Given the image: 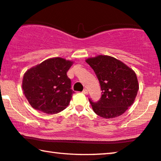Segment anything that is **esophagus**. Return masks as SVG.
Returning a JSON list of instances; mask_svg holds the SVG:
<instances>
[{
  "label": "esophagus",
  "instance_id": "34e87169",
  "mask_svg": "<svg viewBox=\"0 0 161 161\" xmlns=\"http://www.w3.org/2000/svg\"><path fill=\"white\" fill-rule=\"evenodd\" d=\"M83 93H84V94H86V95H87L88 94V90L87 89H83V92H82Z\"/></svg>",
  "mask_w": 161,
  "mask_h": 161
}]
</instances>
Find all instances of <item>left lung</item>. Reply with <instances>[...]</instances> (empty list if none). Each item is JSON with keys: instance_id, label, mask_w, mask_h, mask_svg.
Here are the masks:
<instances>
[{"instance_id": "1", "label": "left lung", "mask_w": 161, "mask_h": 161, "mask_svg": "<svg viewBox=\"0 0 161 161\" xmlns=\"http://www.w3.org/2000/svg\"><path fill=\"white\" fill-rule=\"evenodd\" d=\"M96 73L101 96L94 102L89 98L93 112L104 119L122 115L132 104L139 86L135 73L114 58L99 55L86 60Z\"/></svg>"}]
</instances>
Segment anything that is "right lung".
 <instances>
[{
	"mask_svg": "<svg viewBox=\"0 0 161 161\" xmlns=\"http://www.w3.org/2000/svg\"><path fill=\"white\" fill-rule=\"evenodd\" d=\"M72 64L60 58H51L26 71L22 88L32 107L49 114L65 109L75 93L67 75Z\"/></svg>",
	"mask_w": 161,
	"mask_h": 161,
	"instance_id": "obj_1",
	"label": "right lung"
}]
</instances>
